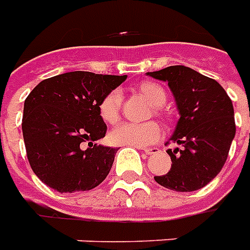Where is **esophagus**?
Wrapping results in <instances>:
<instances>
[{
  "mask_svg": "<svg viewBox=\"0 0 250 250\" xmlns=\"http://www.w3.org/2000/svg\"><path fill=\"white\" fill-rule=\"evenodd\" d=\"M160 151L158 147H149V149H145V153L147 155H151V154H157Z\"/></svg>",
  "mask_w": 250,
  "mask_h": 250,
  "instance_id": "1",
  "label": "esophagus"
}]
</instances>
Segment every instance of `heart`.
Masks as SVG:
<instances>
[{"instance_id": "heart-1", "label": "heart", "mask_w": 250, "mask_h": 250, "mask_svg": "<svg viewBox=\"0 0 250 250\" xmlns=\"http://www.w3.org/2000/svg\"><path fill=\"white\" fill-rule=\"evenodd\" d=\"M139 92L142 93L154 107H162L167 101L165 90L154 83H142L139 85ZM123 96L119 89L108 92L99 103V115L108 125H113L119 120ZM162 137L161 125L155 122L147 123H122L116 125L108 135L112 145L132 146V147H147Z\"/></svg>"}]
</instances>
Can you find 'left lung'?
Masks as SVG:
<instances>
[{
  "label": "left lung",
  "instance_id": "8db88e82",
  "mask_svg": "<svg viewBox=\"0 0 250 250\" xmlns=\"http://www.w3.org/2000/svg\"><path fill=\"white\" fill-rule=\"evenodd\" d=\"M147 76L167 81L180 113L169 142L181 145V149H167L172 167L164 176H154V180L172 191L200 189L221 172L228 160L235 135L231 100L215 80L186 66H169Z\"/></svg>",
  "mask_w": 250,
  "mask_h": 250
}]
</instances>
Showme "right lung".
I'll use <instances>...</instances> for the list:
<instances>
[{
	"mask_svg": "<svg viewBox=\"0 0 250 250\" xmlns=\"http://www.w3.org/2000/svg\"><path fill=\"white\" fill-rule=\"evenodd\" d=\"M125 80L70 71L43 80L28 95L22 137L29 165L46 186L71 193L93 189L105 180L118 149L93 143L107 132L99 103Z\"/></svg>",
	"mask_w": 250,
	"mask_h": 250,
	"instance_id": "1",
	"label": "right lung"
}]
</instances>
